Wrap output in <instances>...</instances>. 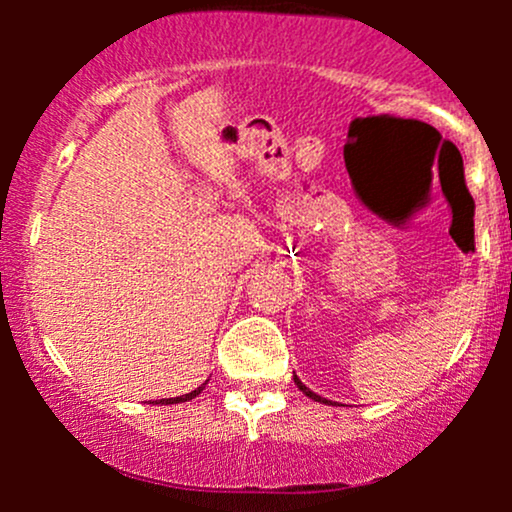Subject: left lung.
<instances>
[{
	"label": "left lung",
	"instance_id": "1",
	"mask_svg": "<svg viewBox=\"0 0 512 512\" xmlns=\"http://www.w3.org/2000/svg\"><path fill=\"white\" fill-rule=\"evenodd\" d=\"M293 383H296L298 385V390H301L303 392V395L305 397H310V399H315V402H320V404H332L330 402V399H325V397H320V395H315V392L313 390H310V387H305L303 383H301V380H298V375H293Z\"/></svg>",
	"mask_w": 512,
	"mask_h": 512
}]
</instances>
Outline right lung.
Here are the masks:
<instances>
[{
	"instance_id": "add662e5",
	"label": "right lung",
	"mask_w": 512,
	"mask_h": 512,
	"mask_svg": "<svg viewBox=\"0 0 512 512\" xmlns=\"http://www.w3.org/2000/svg\"><path fill=\"white\" fill-rule=\"evenodd\" d=\"M207 385V383H204ZM204 385H199L197 390H192V392H187V395H180V397H170V399H156V404H180V402H190V399H195L199 392L204 390ZM149 404H154V402H149Z\"/></svg>"
}]
</instances>
